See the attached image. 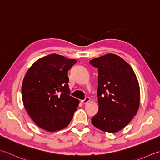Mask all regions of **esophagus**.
I'll return each instance as SVG.
<instances>
[{
  "label": "esophagus",
  "instance_id": "34e87169",
  "mask_svg": "<svg viewBox=\"0 0 160 160\" xmlns=\"http://www.w3.org/2000/svg\"><path fill=\"white\" fill-rule=\"evenodd\" d=\"M90 97H86V98H85L83 100H81V103H88L90 102Z\"/></svg>",
  "mask_w": 160,
  "mask_h": 160
}]
</instances>
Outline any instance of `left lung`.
<instances>
[{
    "instance_id": "obj_1",
    "label": "left lung",
    "mask_w": 160,
    "mask_h": 160,
    "mask_svg": "<svg viewBox=\"0 0 160 160\" xmlns=\"http://www.w3.org/2000/svg\"><path fill=\"white\" fill-rule=\"evenodd\" d=\"M90 63L98 68L99 110L92 118V123L103 131L118 132L138 111V80L131 66L116 54L95 58Z\"/></svg>"
}]
</instances>
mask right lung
<instances>
[{
    "mask_svg": "<svg viewBox=\"0 0 160 160\" xmlns=\"http://www.w3.org/2000/svg\"><path fill=\"white\" fill-rule=\"evenodd\" d=\"M77 63L59 54L41 58L29 68L22 81L26 111L38 126L48 131L66 128L79 101L70 95L68 72Z\"/></svg>",
    "mask_w": 160,
    "mask_h": 160,
    "instance_id": "1",
    "label": "right lung"
}]
</instances>
